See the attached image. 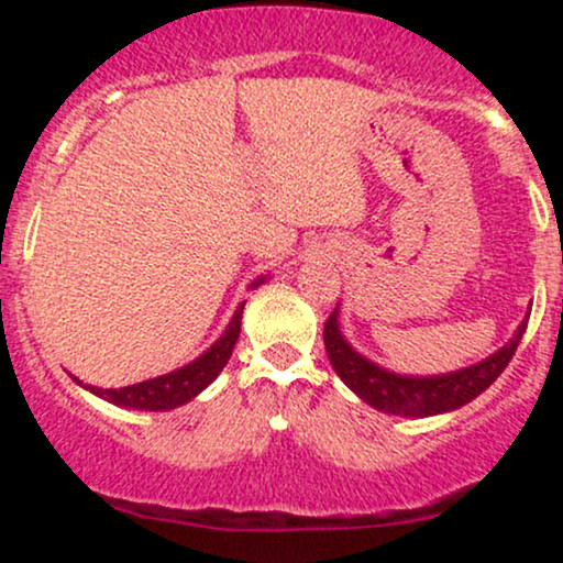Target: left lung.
<instances>
[{"mask_svg": "<svg viewBox=\"0 0 563 563\" xmlns=\"http://www.w3.org/2000/svg\"><path fill=\"white\" fill-rule=\"evenodd\" d=\"M527 320L529 314L519 322L506 344L484 357L482 363L461 367V371L437 373V376H405V373H394L360 354L341 333L339 303L325 322L322 339H325V352L331 357L335 376L344 380L363 402L380 412H389V416L429 418L457 410L479 397L484 389H489L514 357L516 346L527 331Z\"/></svg>", "mask_w": 563, "mask_h": 563, "instance_id": "left-lung-1", "label": "left lung"}]
</instances>
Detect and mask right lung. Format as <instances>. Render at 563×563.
<instances>
[{
    "label": "right lung",
    "instance_id": "obj_1",
    "mask_svg": "<svg viewBox=\"0 0 563 563\" xmlns=\"http://www.w3.org/2000/svg\"><path fill=\"white\" fill-rule=\"evenodd\" d=\"M262 283H267V275L256 277V280L251 283V288H260ZM243 307H245V301L238 303L235 314H232L228 328H224L222 335H219L214 344L206 349L203 354H198L192 363L177 367V371L164 373V376H156V378L140 380V384L124 386V389H100V386L84 384V380H79L76 376H74V380L81 386V389L92 391L95 397L106 399V402H111L115 407H129V410H151V412L174 410V407L196 399L209 384H214V378L222 373V367L228 365L232 349H235L238 335H241Z\"/></svg>",
    "mask_w": 563,
    "mask_h": 563
}]
</instances>
